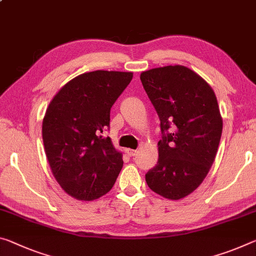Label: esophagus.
Returning <instances> with one entry per match:
<instances>
[{
  "instance_id": "34e87169",
  "label": "esophagus",
  "mask_w": 256,
  "mask_h": 256,
  "mask_svg": "<svg viewBox=\"0 0 256 256\" xmlns=\"http://www.w3.org/2000/svg\"><path fill=\"white\" fill-rule=\"evenodd\" d=\"M126 154L130 156V157H133L136 156L138 154V150H134V149H126Z\"/></svg>"
}]
</instances>
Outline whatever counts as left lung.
<instances>
[{
	"mask_svg": "<svg viewBox=\"0 0 256 256\" xmlns=\"http://www.w3.org/2000/svg\"><path fill=\"white\" fill-rule=\"evenodd\" d=\"M144 88L160 120L158 162L146 174L150 189L178 200L200 186L222 134V117L210 84L184 66L142 72Z\"/></svg>",
	"mask_w": 256,
	"mask_h": 256,
	"instance_id": "obj_1",
	"label": "left lung"
}]
</instances>
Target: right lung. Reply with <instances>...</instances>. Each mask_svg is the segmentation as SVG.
Wrapping results in <instances>:
<instances>
[{"label": "right lung", "instance_id": "1", "mask_svg": "<svg viewBox=\"0 0 256 256\" xmlns=\"http://www.w3.org/2000/svg\"><path fill=\"white\" fill-rule=\"evenodd\" d=\"M133 72L94 70L70 80L54 96L42 124L52 174L70 196L94 200L115 184L123 168L122 152L102 133L110 108Z\"/></svg>", "mask_w": 256, "mask_h": 256}]
</instances>
